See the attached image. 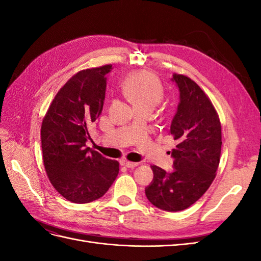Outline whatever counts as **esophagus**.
<instances>
[{
	"label": "esophagus",
	"instance_id": "esophagus-1",
	"mask_svg": "<svg viewBox=\"0 0 261 261\" xmlns=\"http://www.w3.org/2000/svg\"><path fill=\"white\" fill-rule=\"evenodd\" d=\"M137 165H138L137 162H129V161L125 162V167L128 168V169H134L135 167H137Z\"/></svg>",
	"mask_w": 261,
	"mask_h": 261
}]
</instances>
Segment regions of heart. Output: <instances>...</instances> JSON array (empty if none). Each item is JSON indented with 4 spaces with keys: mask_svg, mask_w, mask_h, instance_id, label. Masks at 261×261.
Here are the masks:
<instances>
[{
    "mask_svg": "<svg viewBox=\"0 0 261 261\" xmlns=\"http://www.w3.org/2000/svg\"><path fill=\"white\" fill-rule=\"evenodd\" d=\"M125 96L135 108H154L163 99V86L155 75L149 72H138L129 76L123 85Z\"/></svg>",
    "mask_w": 261,
    "mask_h": 261,
    "instance_id": "b5f03b06",
    "label": "heart"
}]
</instances>
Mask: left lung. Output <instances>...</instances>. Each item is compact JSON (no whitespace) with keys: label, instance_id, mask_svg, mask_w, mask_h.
Here are the masks:
<instances>
[{"label":"left lung","instance_id":"obj_1","mask_svg":"<svg viewBox=\"0 0 261 261\" xmlns=\"http://www.w3.org/2000/svg\"><path fill=\"white\" fill-rule=\"evenodd\" d=\"M171 81L179 92L169 132L177 143L171 151L174 171L151 165L153 179L145 193L156 208L176 212L191 207L210 187L222 141L219 116L200 87L184 75L174 74Z\"/></svg>","mask_w":261,"mask_h":261}]
</instances>
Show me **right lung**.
Instances as JSON below:
<instances>
[{"instance_id": "add662e5", "label": "right lung", "mask_w": 261, "mask_h": 261, "mask_svg": "<svg viewBox=\"0 0 261 261\" xmlns=\"http://www.w3.org/2000/svg\"><path fill=\"white\" fill-rule=\"evenodd\" d=\"M112 65L85 69L62 87L41 126L45 172L53 187L75 203L103 196L115 180L118 162L86 146L89 126L100 116Z\"/></svg>"}]
</instances>
